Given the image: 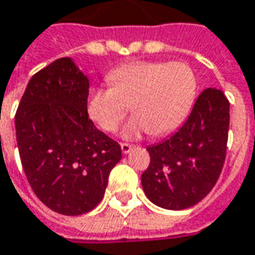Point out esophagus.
Returning a JSON list of instances; mask_svg holds the SVG:
<instances>
[{
  "instance_id": "obj_1",
  "label": "esophagus",
  "mask_w": 255,
  "mask_h": 255,
  "mask_svg": "<svg viewBox=\"0 0 255 255\" xmlns=\"http://www.w3.org/2000/svg\"><path fill=\"white\" fill-rule=\"evenodd\" d=\"M131 149H132V145H129V143H121V152L123 153H128Z\"/></svg>"
}]
</instances>
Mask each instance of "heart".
<instances>
[{
	"label": "heart",
	"mask_w": 255,
	"mask_h": 255,
	"mask_svg": "<svg viewBox=\"0 0 255 255\" xmlns=\"http://www.w3.org/2000/svg\"><path fill=\"white\" fill-rule=\"evenodd\" d=\"M110 86L93 88L88 96V114L106 132H114L135 114L123 136L143 132L164 135L174 131L193 109L198 92L197 75L186 62L134 61L109 72Z\"/></svg>",
	"instance_id": "1"
}]
</instances>
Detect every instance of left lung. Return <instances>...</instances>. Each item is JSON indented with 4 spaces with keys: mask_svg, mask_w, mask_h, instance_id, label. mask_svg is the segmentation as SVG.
I'll use <instances>...</instances> for the list:
<instances>
[{
    "mask_svg": "<svg viewBox=\"0 0 255 255\" xmlns=\"http://www.w3.org/2000/svg\"><path fill=\"white\" fill-rule=\"evenodd\" d=\"M229 106L222 91L208 88L177 132L148 148L150 163L141 183L155 205L186 209L214 188L226 157Z\"/></svg>",
    "mask_w": 255,
    "mask_h": 255,
    "instance_id": "obj_1",
    "label": "left lung"
}]
</instances>
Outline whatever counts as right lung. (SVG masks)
Here are the masks:
<instances>
[{"mask_svg":"<svg viewBox=\"0 0 255 255\" xmlns=\"http://www.w3.org/2000/svg\"><path fill=\"white\" fill-rule=\"evenodd\" d=\"M89 79L64 57L34 74L15 114L22 167L37 198L57 214L92 211L121 159L117 142L88 116Z\"/></svg>","mask_w":255,"mask_h":255,"instance_id":"1","label":"right lung"}]
</instances>
